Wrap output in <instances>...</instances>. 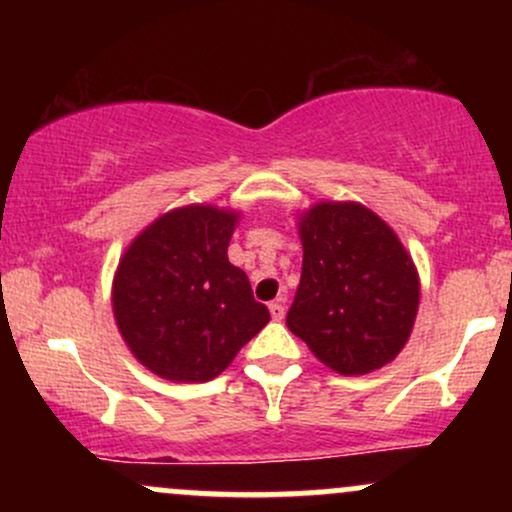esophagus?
Wrapping results in <instances>:
<instances>
[{
  "label": "esophagus",
  "mask_w": 512,
  "mask_h": 512,
  "mask_svg": "<svg viewBox=\"0 0 512 512\" xmlns=\"http://www.w3.org/2000/svg\"><path fill=\"white\" fill-rule=\"evenodd\" d=\"M269 313H272L274 320H284L286 310H284V298H276V301L269 303Z\"/></svg>",
  "instance_id": "esophagus-1"
}]
</instances>
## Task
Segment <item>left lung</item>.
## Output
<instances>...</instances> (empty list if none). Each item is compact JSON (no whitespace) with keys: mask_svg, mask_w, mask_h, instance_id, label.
<instances>
[{"mask_svg":"<svg viewBox=\"0 0 512 512\" xmlns=\"http://www.w3.org/2000/svg\"><path fill=\"white\" fill-rule=\"evenodd\" d=\"M303 269L286 325L325 366L363 375L407 344L419 276L392 228L354 202H322L301 219Z\"/></svg>","mask_w":512,"mask_h":512,"instance_id":"8db88e82","label":"left lung"}]
</instances>
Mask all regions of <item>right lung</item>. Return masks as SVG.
<instances>
[{
	"mask_svg": "<svg viewBox=\"0 0 512 512\" xmlns=\"http://www.w3.org/2000/svg\"><path fill=\"white\" fill-rule=\"evenodd\" d=\"M238 216L175 209L129 245L117 267L113 310L132 354L156 375L207 383L269 322L248 274L228 262Z\"/></svg>",
	"mask_w": 512,
	"mask_h": 512,
	"instance_id": "1",
	"label": "right lung"
}]
</instances>
